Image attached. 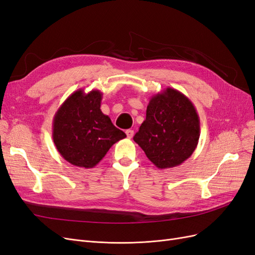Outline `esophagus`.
<instances>
[{
	"label": "esophagus",
	"instance_id": "esophagus-1",
	"mask_svg": "<svg viewBox=\"0 0 255 255\" xmlns=\"http://www.w3.org/2000/svg\"><path fill=\"white\" fill-rule=\"evenodd\" d=\"M126 134H127L128 138H129V139H130V138H133V136H134V130L133 129H128Z\"/></svg>",
	"mask_w": 255,
	"mask_h": 255
}]
</instances>
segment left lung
<instances>
[{"mask_svg": "<svg viewBox=\"0 0 255 255\" xmlns=\"http://www.w3.org/2000/svg\"><path fill=\"white\" fill-rule=\"evenodd\" d=\"M200 137V119L194 104L179 90L168 87L154 95L145 120L134 141L159 169L181 165L191 156Z\"/></svg>", "mask_w": 255, "mask_h": 255, "instance_id": "left-lung-1", "label": "left lung"}]
</instances>
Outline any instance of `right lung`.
Here are the masks:
<instances>
[{
	"mask_svg": "<svg viewBox=\"0 0 255 255\" xmlns=\"http://www.w3.org/2000/svg\"><path fill=\"white\" fill-rule=\"evenodd\" d=\"M102 95L76 90L54 116L53 141L60 155L76 167L94 168L114 143L127 137L100 109Z\"/></svg>",
	"mask_w": 255,
	"mask_h": 255,
	"instance_id": "right-lung-1",
	"label": "right lung"
}]
</instances>
